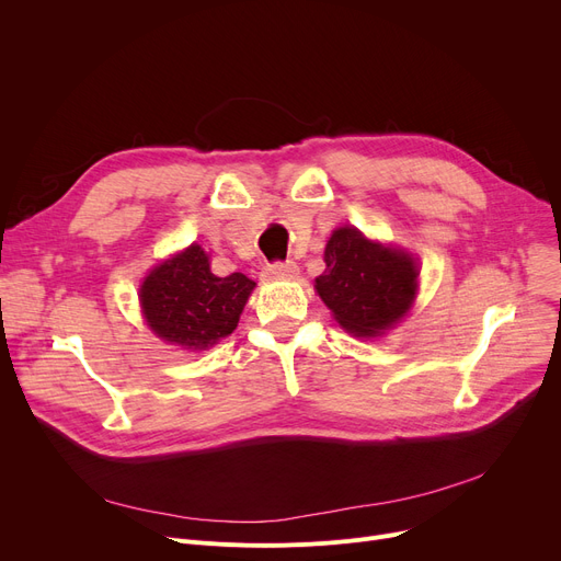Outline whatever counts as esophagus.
Here are the masks:
<instances>
[{
    "label": "esophagus",
    "mask_w": 561,
    "mask_h": 561,
    "mask_svg": "<svg viewBox=\"0 0 561 561\" xmlns=\"http://www.w3.org/2000/svg\"><path fill=\"white\" fill-rule=\"evenodd\" d=\"M296 275H298L296 261H275L263 268V277L268 279H284V277H296Z\"/></svg>",
    "instance_id": "obj_1"
}]
</instances>
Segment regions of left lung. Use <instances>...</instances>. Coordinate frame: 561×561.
<instances>
[{
	"mask_svg": "<svg viewBox=\"0 0 561 561\" xmlns=\"http://www.w3.org/2000/svg\"><path fill=\"white\" fill-rule=\"evenodd\" d=\"M325 263L316 290L341 325L357 336L389 330L416 296L419 271L411 256L373 243L352 227L332 233Z\"/></svg>",
	"mask_w": 561,
	"mask_h": 561,
	"instance_id": "1",
	"label": "left lung"
}]
</instances>
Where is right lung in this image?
I'll use <instances>...</instances> for the list:
<instances>
[{
  "label": "right lung",
  "mask_w": 561,
  "mask_h": 561,
  "mask_svg": "<svg viewBox=\"0 0 561 561\" xmlns=\"http://www.w3.org/2000/svg\"><path fill=\"white\" fill-rule=\"evenodd\" d=\"M254 282L243 273L218 277L199 245L161 263L140 286V305L150 325L168 343L202 350L239 325Z\"/></svg>",
  "instance_id": "obj_1"
}]
</instances>
